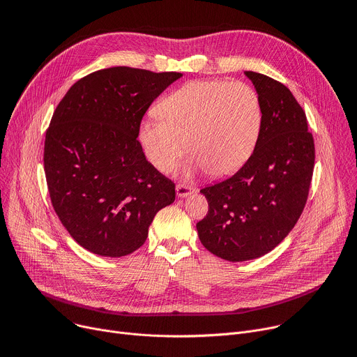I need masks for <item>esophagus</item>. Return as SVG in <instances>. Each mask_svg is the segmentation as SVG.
I'll use <instances>...</instances> for the list:
<instances>
[{
    "label": "esophagus",
    "instance_id": "obj_1",
    "mask_svg": "<svg viewBox=\"0 0 357 357\" xmlns=\"http://www.w3.org/2000/svg\"><path fill=\"white\" fill-rule=\"evenodd\" d=\"M193 192V188L190 185H186V183H178L176 185V195L179 197H185L188 195H190Z\"/></svg>",
    "mask_w": 357,
    "mask_h": 357
}]
</instances>
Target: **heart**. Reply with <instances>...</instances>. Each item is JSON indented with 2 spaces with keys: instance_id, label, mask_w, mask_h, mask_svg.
I'll use <instances>...</instances> for the list:
<instances>
[{
  "instance_id": "b5f03b06",
  "label": "heart",
  "mask_w": 357,
  "mask_h": 357,
  "mask_svg": "<svg viewBox=\"0 0 357 357\" xmlns=\"http://www.w3.org/2000/svg\"><path fill=\"white\" fill-rule=\"evenodd\" d=\"M157 112L160 119L139 128L151 164L169 171L189 146L192 167L212 176L231 175L247 162L263 119L257 91L225 79L189 82L164 97Z\"/></svg>"
}]
</instances>
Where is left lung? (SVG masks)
<instances>
[{
  "label": "left lung",
  "mask_w": 357,
  "mask_h": 357,
  "mask_svg": "<svg viewBox=\"0 0 357 357\" xmlns=\"http://www.w3.org/2000/svg\"><path fill=\"white\" fill-rule=\"evenodd\" d=\"M261 103V128L247 162L230 178L200 189L208 215L197 234L215 256L247 261L275 248L307 203L315 164L314 137L303 109L282 83L245 72Z\"/></svg>",
  "instance_id": "1"
}]
</instances>
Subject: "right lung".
<instances>
[{
    "mask_svg": "<svg viewBox=\"0 0 357 357\" xmlns=\"http://www.w3.org/2000/svg\"><path fill=\"white\" fill-rule=\"evenodd\" d=\"M182 73L116 66L77 80L45 135L52 206L69 234L103 257L139 248L175 183L146 161L137 139L148 107Z\"/></svg>",
    "mask_w": 357,
    "mask_h": 357,
    "instance_id": "add662e5",
    "label": "right lung"
}]
</instances>
